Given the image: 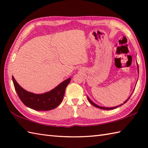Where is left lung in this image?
<instances>
[{
  "mask_svg": "<svg viewBox=\"0 0 148 148\" xmlns=\"http://www.w3.org/2000/svg\"><path fill=\"white\" fill-rule=\"evenodd\" d=\"M137 69H138V74H139V67H138V65H137ZM131 97V95L128 97V99H127V100H125V101L124 102V103H126L127 101H128V100L130 99V97ZM87 98H88V100H89V102L91 103V104L92 105H93V106H95V107H96V108H99V109H104V110H110V109H115V108H118L119 106H122L123 104V103H121V105H119V106H115V107H112V108H105V107H102V106H98V105H97L96 103H94L93 101H92V100H91L90 99V98L88 97H87Z\"/></svg>",
  "mask_w": 148,
  "mask_h": 148,
  "instance_id": "obj_1",
  "label": "left lung"
}]
</instances>
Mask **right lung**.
<instances>
[{"mask_svg":"<svg viewBox=\"0 0 148 148\" xmlns=\"http://www.w3.org/2000/svg\"><path fill=\"white\" fill-rule=\"evenodd\" d=\"M14 88L21 102L28 108L36 111H49L60 105L64 99L66 87L71 78L64 81L49 92L42 94H35L27 92L20 86L14 77H12Z\"/></svg>","mask_w":148,"mask_h":148,"instance_id":"obj_1","label":"right lung"}]
</instances>
